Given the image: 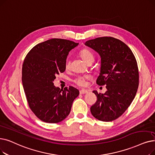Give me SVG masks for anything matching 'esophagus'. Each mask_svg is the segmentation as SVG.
<instances>
[{
    "mask_svg": "<svg viewBox=\"0 0 155 155\" xmlns=\"http://www.w3.org/2000/svg\"><path fill=\"white\" fill-rule=\"evenodd\" d=\"M87 92H88V91L85 90V89H82V90L80 91V94H86V93H87Z\"/></svg>",
    "mask_w": 155,
    "mask_h": 155,
    "instance_id": "obj_1",
    "label": "esophagus"
}]
</instances>
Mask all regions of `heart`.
<instances>
[{
    "mask_svg": "<svg viewBox=\"0 0 155 155\" xmlns=\"http://www.w3.org/2000/svg\"><path fill=\"white\" fill-rule=\"evenodd\" d=\"M79 55L82 58L85 62L88 63L89 62H93L94 60V54L93 52L87 49H83L79 52ZM65 68L68 70L70 68V60L67 59L65 62ZM90 77L88 75L78 76L75 78L73 80V82L77 85L80 87H84L86 85V80H89Z\"/></svg>",
    "mask_w": 155,
    "mask_h": 155,
    "instance_id": "obj_1",
    "label": "heart"
}]
</instances>
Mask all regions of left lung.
Instances as JSON below:
<instances>
[{"instance_id":"obj_1","label":"left lung","mask_w":155,"mask_h":155,"mask_svg":"<svg viewBox=\"0 0 155 155\" xmlns=\"http://www.w3.org/2000/svg\"><path fill=\"white\" fill-rule=\"evenodd\" d=\"M85 44L101 58L96 83L106 85L107 89L104 94L92 92L97 99L91 107V112L100 121L111 122L122 115L136 96L139 86L136 59L124 42L111 37L89 40Z\"/></svg>"}]
</instances>
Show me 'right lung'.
Masks as SVG:
<instances>
[{
    "mask_svg": "<svg viewBox=\"0 0 155 155\" xmlns=\"http://www.w3.org/2000/svg\"><path fill=\"white\" fill-rule=\"evenodd\" d=\"M69 40L52 38L38 44L26 56L22 67V82L30 110L40 120L56 124L70 113L79 91L70 86L60 90L54 85L56 75L63 73L70 50L77 46Z\"/></svg>",
    "mask_w": 155,
    "mask_h": 155,
    "instance_id": "obj_1",
    "label": "right lung"
}]
</instances>
